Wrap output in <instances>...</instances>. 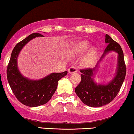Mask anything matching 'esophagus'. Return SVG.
I'll return each instance as SVG.
<instances>
[{"instance_id":"1","label":"esophagus","mask_w":134,"mask_h":134,"mask_svg":"<svg viewBox=\"0 0 134 134\" xmlns=\"http://www.w3.org/2000/svg\"><path fill=\"white\" fill-rule=\"evenodd\" d=\"M77 71V67H74V66H72V67H70V68L68 69L69 73H70V74L74 73V72H76Z\"/></svg>"}]
</instances>
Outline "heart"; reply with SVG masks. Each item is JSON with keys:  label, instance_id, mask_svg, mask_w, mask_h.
<instances>
[{"label": "heart", "instance_id": "heart-1", "mask_svg": "<svg viewBox=\"0 0 134 134\" xmlns=\"http://www.w3.org/2000/svg\"><path fill=\"white\" fill-rule=\"evenodd\" d=\"M89 48V43L86 41L79 42L74 46V52L76 54H82ZM97 51L95 49H91L83 59V64L85 66H91L95 63L96 59Z\"/></svg>", "mask_w": 134, "mask_h": 134}]
</instances>
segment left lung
Segmentation results:
<instances>
[{"label": "left lung", "mask_w": 134, "mask_h": 134, "mask_svg": "<svg viewBox=\"0 0 134 134\" xmlns=\"http://www.w3.org/2000/svg\"><path fill=\"white\" fill-rule=\"evenodd\" d=\"M105 42L108 45L98 63L108 52H116L119 57L115 77L107 85L97 84L91 78L96 67L80 69L81 81L75 88V93L82 102L90 107H99L112 102L120 91L126 75V65L121 47L107 34L105 35Z\"/></svg>", "instance_id": "obj_1"}]
</instances>
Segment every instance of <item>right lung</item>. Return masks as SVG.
Wrapping results in <instances>:
<instances>
[{
  "mask_svg": "<svg viewBox=\"0 0 134 134\" xmlns=\"http://www.w3.org/2000/svg\"><path fill=\"white\" fill-rule=\"evenodd\" d=\"M42 36L41 34L34 33L17 43L7 68V80L13 93L19 102L29 107H37L49 102L57 89L58 81L67 74V71L52 73L39 80H29L21 75L17 65L19 52L32 38Z\"/></svg>",
  "mask_w": 134,
  "mask_h": 134,
  "instance_id": "1",
  "label": "right lung"
}]
</instances>
